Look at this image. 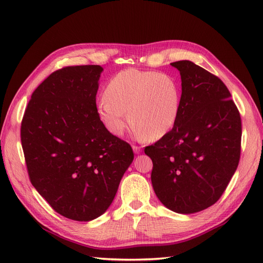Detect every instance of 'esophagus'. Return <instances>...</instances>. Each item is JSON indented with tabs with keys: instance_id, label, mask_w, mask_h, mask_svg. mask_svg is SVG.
Instances as JSON below:
<instances>
[{
	"instance_id": "obj_1",
	"label": "esophagus",
	"mask_w": 263,
	"mask_h": 263,
	"mask_svg": "<svg viewBox=\"0 0 263 263\" xmlns=\"http://www.w3.org/2000/svg\"><path fill=\"white\" fill-rule=\"evenodd\" d=\"M133 152H135L136 154H139V153L141 152V147L140 146H136V144H135V146H133Z\"/></svg>"
}]
</instances>
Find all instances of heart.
I'll return each mask as SVG.
<instances>
[{"mask_svg":"<svg viewBox=\"0 0 263 263\" xmlns=\"http://www.w3.org/2000/svg\"><path fill=\"white\" fill-rule=\"evenodd\" d=\"M180 108L181 88L174 77L138 69L116 73L97 105L99 119L113 135H123L131 121L148 141L159 140L174 127Z\"/></svg>","mask_w":263,"mask_h":263,"instance_id":"obj_1","label":"heart"}]
</instances>
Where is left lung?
<instances>
[{
	"mask_svg": "<svg viewBox=\"0 0 263 263\" xmlns=\"http://www.w3.org/2000/svg\"><path fill=\"white\" fill-rule=\"evenodd\" d=\"M171 64L181 74L180 114L144 154L153 160L152 183L160 202L178 214H193L215 204L235 173L242 121L217 76L191 61Z\"/></svg>",
	"mask_w": 263,
	"mask_h": 263,
	"instance_id": "left-lung-1",
	"label": "left lung"
}]
</instances>
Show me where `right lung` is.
Wrapping results in <instances>:
<instances>
[{"label": "right lung", "mask_w": 263, "mask_h": 263, "mask_svg": "<svg viewBox=\"0 0 263 263\" xmlns=\"http://www.w3.org/2000/svg\"><path fill=\"white\" fill-rule=\"evenodd\" d=\"M102 71L100 65L54 71L32 92L21 122L31 184L58 214L77 221L107 210L135 158L130 144L99 119Z\"/></svg>", "instance_id": "obj_1"}]
</instances>
